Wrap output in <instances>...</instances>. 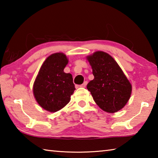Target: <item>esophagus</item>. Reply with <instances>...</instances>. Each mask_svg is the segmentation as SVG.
<instances>
[{
    "label": "esophagus",
    "mask_w": 158,
    "mask_h": 158,
    "mask_svg": "<svg viewBox=\"0 0 158 158\" xmlns=\"http://www.w3.org/2000/svg\"><path fill=\"white\" fill-rule=\"evenodd\" d=\"M86 85H87V81H84V84H82L81 85H80V87L85 88V86H86Z\"/></svg>",
    "instance_id": "esophagus-1"
}]
</instances>
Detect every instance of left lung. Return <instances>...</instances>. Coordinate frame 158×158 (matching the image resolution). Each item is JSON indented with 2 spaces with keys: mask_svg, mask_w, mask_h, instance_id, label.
<instances>
[{
  "mask_svg": "<svg viewBox=\"0 0 158 158\" xmlns=\"http://www.w3.org/2000/svg\"><path fill=\"white\" fill-rule=\"evenodd\" d=\"M94 79L87 85L95 103L107 113L121 110L130 100L132 85L109 53L98 51L88 56Z\"/></svg>",
  "mask_w": 158,
  "mask_h": 158,
  "instance_id": "left-lung-1",
  "label": "left lung"
}]
</instances>
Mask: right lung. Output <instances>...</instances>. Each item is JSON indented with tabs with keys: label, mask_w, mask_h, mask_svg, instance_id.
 I'll return each instance as SVG.
<instances>
[{
	"label": "right lung",
	"mask_w": 158,
	"mask_h": 158,
	"mask_svg": "<svg viewBox=\"0 0 158 158\" xmlns=\"http://www.w3.org/2000/svg\"><path fill=\"white\" fill-rule=\"evenodd\" d=\"M68 63L65 53H55L47 58L40 69L33 92L37 102L46 111L56 112L70 101L75 87L72 74L64 73Z\"/></svg>",
	"instance_id": "obj_1"
}]
</instances>
